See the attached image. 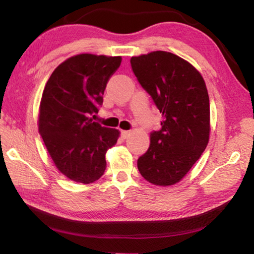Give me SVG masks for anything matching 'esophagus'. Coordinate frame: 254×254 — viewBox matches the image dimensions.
Masks as SVG:
<instances>
[{
  "label": "esophagus",
  "mask_w": 254,
  "mask_h": 254,
  "mask_svg": "<svg viewBox=\"0 0 254 254\" xmlns=\"http://www.w3.org/2000/svg\"><path fill=\"white\" fill-rule=\"evenodd\" d=\"M130 135V131H121V136L123 137V139H127V137Z\"/></svg>",
  "instance_id": "34e87169"
}]
</instances>
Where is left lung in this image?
Returning a JSON list of instances; mask_svg holds the SVG:
<instances>
[{
	"label": "left lung",
	"mask_w": 254,
	"mask_h": 254,
	"mask_svg": "<svg viewBox=\"0 0 254 254\" xmlns=\"http://www.w3.org/2000/svg\"><path fill=\"white\" fill-rule=\"evenodd\" d=\"M133 74L162 114L161 127L150 133L137 169L149 183H178L206 149L209 137V97L198 71L167 51L132 57Z\"/></svg>",
	"instance_id": "obj_1"
}]
</instances>
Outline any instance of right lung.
Returning a JSON list of instances; mask_svg holds the SVG:
<instances>
[{"label": "right lung", "mask_w": 254, "mask_h": 254, "mask_svg": "<svg viewBox=\"0 0 254 254\" xmlns=\"http://www.w3.org/2000/svg\"><path fill=\"white\" fill-rule=\"evenodd\" d=\"M121 57L77 55L56 68L40 103L39 133L56 167L76 183L91 184L106 169L105 153L119 131L94 122Z\"/></svg>", "instance_id": "obj_1"}]
</instances>
